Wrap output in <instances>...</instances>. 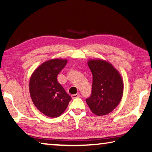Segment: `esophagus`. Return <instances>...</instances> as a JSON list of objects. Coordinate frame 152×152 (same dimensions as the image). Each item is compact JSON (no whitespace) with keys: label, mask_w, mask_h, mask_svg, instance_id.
Returning a JSON list of instances; mask_svg holds the SVG:
<instances>
[{"label":"esophagus","mask_w":152,"mask_h":152,"mask_svg":"<svg viewBox=\"0 0 152 152\" xmlns=\"http://www.w3.org/2000/svg\"><path fill=\"white\" fill-rule=\"evenodd\" d=\"M71 97H72V99H74V98H76V97H80V95L79 94H74V95H72V96H71Z\"/></svg>","instance_id":"1"}]
</instances>
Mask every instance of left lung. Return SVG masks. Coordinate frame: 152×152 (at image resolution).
Listing matches in <instances>:
<instances>
[{
	"label": "left lung",
	"instance_id": "1",
	"mask_svg": "<svg viewBox=\"0 0 152 152\" xmlns=\"http://www.w3.org/2000/svg\"><path fill=\"white\" fill-rule=\"evenodd\" d=\"M93 76L91 94L86 102L95 115H107L119 104L123 81L118 71L109 62L99 59L88 62Z\"/></svg>",
	"mask_w": 152,
	"mask_h": 152
}]
</instances>
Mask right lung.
<instances>
[{
    "mask_svg": "<svg viewBox=\"0 0 152 152\" xmlns=\"http://www.w3.org/2000/svg\"><path fill=\"white\" fill-rule=\"evenodd\" d=\"M67 63L55 58L41 64L29 80V93L35 106L47 117H58L67 108L71 97L57 81V76Z\"/></svg>",
    "mask_w": 152,
    "mask_h": 152,
    "instance_id": "right-lung-1",
    "label": "right lung"
}]
</instances>
